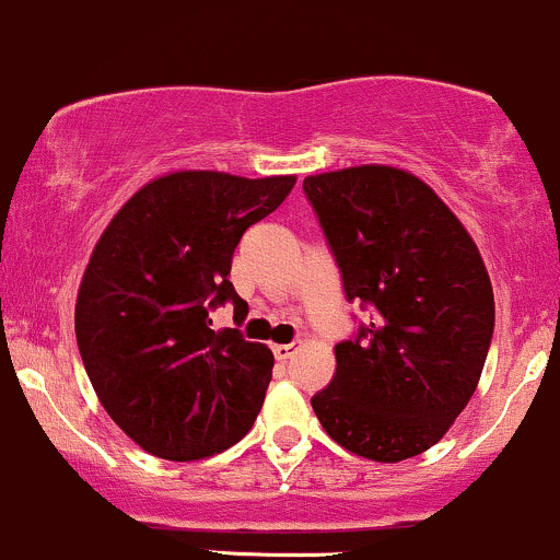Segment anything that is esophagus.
I'll use <instances>...</instances> for the list:
<instances>
[{"label":"esophagus","mask_w":560,"mask_h":560,"mask_svg":"<svg viewBox=\"0 0 560 560\" xmlns=\"http://www.w3.org/2000/svg\"><path fill=\"white\" fill-rule=\"evenodd\" d=\"M292 353H294V346L290 342V346H273V355H276V361H287V359H292Z\"/></svg>","instance_id":"34e87169"}]
</instances>
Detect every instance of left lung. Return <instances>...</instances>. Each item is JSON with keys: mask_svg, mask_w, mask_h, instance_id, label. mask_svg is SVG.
<instances>
[{"mask_svg": "<svg viewBox=\"0 0 560 560\" xmlns=\"http://www.w3.org/2000/svg\"><path fill=\"white\" fill-rule=\"evenodd\" d=\"M303 190L346 300L370 311L337 342L335 377L311 407L359 457H417L468 407L487 364L494 294L481 255L450 207L404 170L327 172L305 177Z\"/></svg>", "mask_w": 560, "mask_h": 560, "instance_id": "obj_1", "label": "left lung"}]
</instances>
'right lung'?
<instances>
[{"label":"right lung","mask_w":560,"mask_h":560,"mask_svg":"<svg viewBox=\"0 0 560 560\" xmlns=\"http://www.w3.org/2000/svg\"><path fill=\"white\" fill-rule=\"evenodd\" d=\"M292 186V175L175 172L140 188L92 252L79 353L110 420L153 457H210L260 415L273 353L238 329L214 331L212 311L247 316L229 281L233 249Z\"/></svg>","instance_id":"1"}]
</instances>
